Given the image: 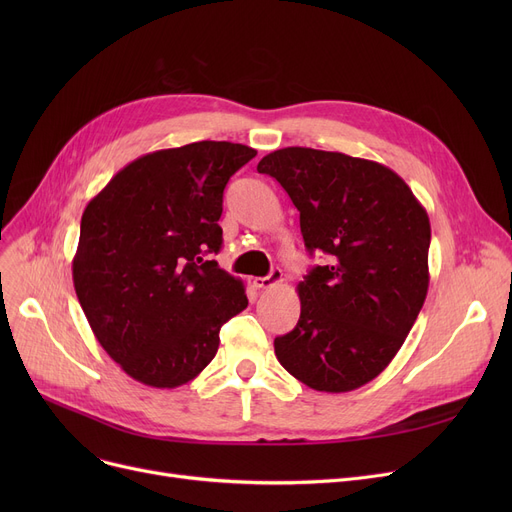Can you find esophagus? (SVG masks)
I'll return each mask as SVG.
<instances>
[{"label": "esophagus", "instance_id": "34e87169", "mask_svg": "<svg viewBox=\"0 0 512 512\" xmlns=\"http://www.w3.org/2000/svg\"><path fill=\"white\" fill-rule=\"evenodd\" d=\"M282 282V270H278V267H274V270L267 274L265 278H255L253 280V286L259 288V290H267V288H274L276 284Z\"/></svg>", "mask_w": 512, "mask_h": 512}]
</instances>
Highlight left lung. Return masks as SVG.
Here are the masks:
<instances>
[{
  "instance_id": "1",
  "label": "left lung",
  "mask_w": 512,
  "mask_h": 512,
  "mask_svg": "<svg viewBox=\"0 0 512 512\" xmlns=\"http://www.w3.org/2000/svg\"><path fill=\"white\" fill-rule=\"evenodd\" d=\"M301 213L309 253L301 317L274 340L280 365L317 392H351L390 365L425 303L432 228L409 184L378 161L286 147L265 155Z\"/></svg>"
}]
</instances>
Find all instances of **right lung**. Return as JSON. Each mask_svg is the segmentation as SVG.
I'll use <instances>...</instances> for the list:
<instances>
[{
	"label": "right lung",
	"mask_w": 512,
	"mask_h": 512,
	"mask_svg": "<svg viewBox=\"0 0 512 512\" xmlns=\"http://www.w3.org/2000/svg\"><path fill=\"white\" fill-rule=\"evenodd\" d=\"M255 155L228 141L153 151L85 207L74 290L103 351L132 380H195L218 353L220 328L247 309L242 280L203 255L222 249L224 188Z\"/></svg>",
	"instance_id": "obj_1"
}]
</instances>
